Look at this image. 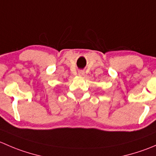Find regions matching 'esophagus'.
<instances>
[{
  "mask_svg": "<svg viewBox=\"0 0 156 156\" xmlns=\"http://www.w3.org/2000/svg\"><path fill=\"white\" fill-rule=\"evenodd\" d=\"M78 75H84V72H83V71H80V72H78Z\"/></svg>",
  "mask_w": 156,
  "mask_h": 156,
  "instance_id": "obj_1",
  "label": "esophagus"
}]
</instances>
